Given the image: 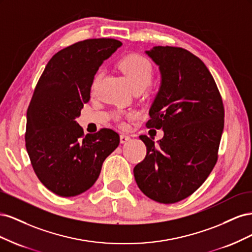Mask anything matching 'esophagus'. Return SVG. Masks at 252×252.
<instances>
[{
    "label": "esophagus",
    "mask_w": 252,
    "mask_h": 252,
    "mask_svg": "<svg viewBox=\"0 0 252 252\" xmlns=\"http://www.w3.org/2000/svg\"><path fill=\"white\" fill-rule=\"evenodd\" d=\"M129 140H130V136H129L128 134L122 133V134L120 135V141H121V143H126V142L129 141Z\"/></svg>",
    "instance_id": "obj_1"
}]
</instances>
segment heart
I'll use <instances>...</instances> for the list:
<instances>
[{
	"mask_svg": "<svg viewBox=\"0 0 252 252\" xmlns=\"http://www.w3.org/2000/svg\"><path fill=\"white\" fill-rule=\"evenodd\" d=\"M118 66L131 83L134 91L144 90L150 85L152 79H154V68H152L151 63L146 58L138 55V53H129V55L124 56L118 62ZM102 75V71L96 72L91 82L90 89L93 94H96L98 87H100ZM131 116L133 117L135 114L131 113ZM119 119H121V117H119ZM122 125H125L124 122H122Z\"/></svg>",
	"mask_w": 252,
	"mask_h": 252,
	"instance_id": "obj_1",
	"label": "heart"
}]
</instances>
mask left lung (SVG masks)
<instances>
[{
    "label": "left lung",
    "instance_id": "1",
    "mask_svg": "<svg viewBox=\"0 0 252 252\" xmlns=\"http://www.w3.org/2000/svg\"><path fill=\"white\" fill-rule=\"evenodd\" d=\"M147 55L159 66L162 85L147 128L163 129L156 145L140 135L147 154L133 174L149 199L173 204L199 189L216 166L224 129V104L203 61L190 51L157 46Z\"/></svg>",
    "mask_w": 252,
    "mask_h": 252
}]
</instances>
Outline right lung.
<instances>
[{
  "label": "right lung",
  "instance_id": "obj_1",
  "mask_svg": "<svg viewBox=\"0 0 252 252\" xmlns=\"http://www.w3.org/2000/svg\"><path fill=\"white\" fill-rule=\"evenodd\" d=\"M121 45L108 37L74 43L49 60L36 83L27 109L25 145L36 177L60 196L88 190L119 146L118 132L102 128L85 135L75 118L90 100L98 67Z\"/></svg>",
  "mask_w": 252,
  "mask_h": 252
}]
</instances>
